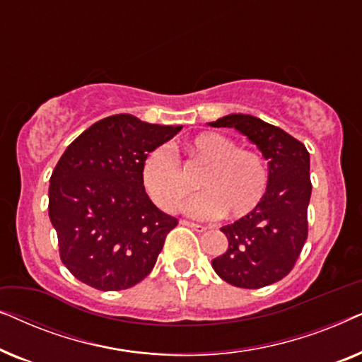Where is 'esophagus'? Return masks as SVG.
<instances>
[{"label": "esophagus", "instance_id": "1", "mask_svg": "<svg viewBox=\"0 0 362 362\" xmlns=\"http://www.w3.org/2000/svg\"><path fill=\"white\" fill-rule=\"evenodd\" d=\"M182 226H187L191 227V229H194L196 232H204L207 227L206 226H201V224H194V222H189V221H181Z\"/></svg>", "mask_w": 362, "mask_h": 362}]
</instances>
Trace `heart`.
Listing matches in <instances>:
<instances>
[{
	"instance_id": "heart-1",
	"label": "heart",
	"mask_w": 362,
	"mask_h": 362,
	"mask_svg": "<svg viewBox=\"0 0 362 362\" xmlns=\"http://www.w3.org/2000/svg\"><path fill=\"white\" fill-rule=\"evenodd\" d=\"M185 153L191 161L204 165L197 177V186L204 192L186 202V214H226L230 219H240L264 199L269 171L257 151L237 148L221 133L202 132L185 143ZM141 185L150 199L168 212L180 209L189 191L175 156L163 146L148 153L143 161Z\"/></svg>"
}]
</instances>
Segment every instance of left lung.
<instances>
[{"mask_svg": "<svg viewBox=\"0 0 362 362\" xmlns=\"http://www.w3.org/2000/svg\"><path fill=\"white\" fill-rule=\"evenodd\" d=\"M207 125L235 128L259 148L269 168V185L260 204L221 227L229 244L212 260V269L239 288L275 284L293 269L308 235L310 153L296 138L254 115L230 113Z\"/></svg>", "mask_w": 362, "mask_h": 362, "instance_id": "1", "label": "left lung"}]
</instances>
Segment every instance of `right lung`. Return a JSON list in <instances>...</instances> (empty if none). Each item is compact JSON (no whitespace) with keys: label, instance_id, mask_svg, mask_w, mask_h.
I'll return each instance as SVG.
<instances>
[{"label":"right lung","instance_id":"1","mask_svg":"<svg viewBox=\"0 0 362 362\" xmlns=\"http://www.w3.org/2000/svg\"><path fill=\"white\" fill-rule=\"evenodd\" d=\"M181 128L120 113L93 123L66 148L49 185V219L62 264L77 280L117 291L153 270L177 219L148 197L141 166Z\"/></svg>","mask_w":362,"mask_h":362}]
</instances>
